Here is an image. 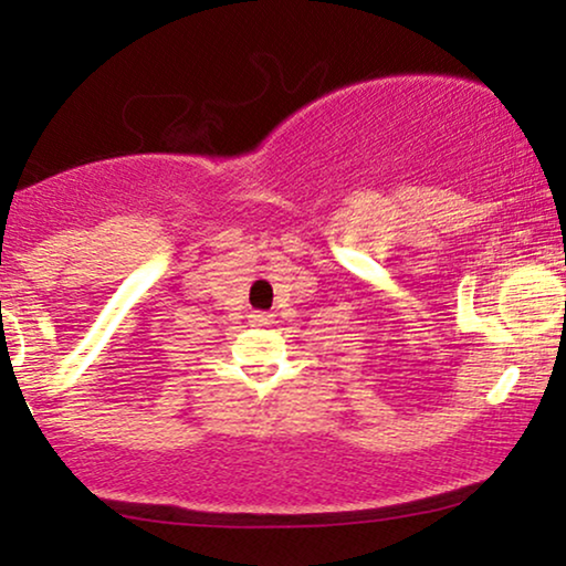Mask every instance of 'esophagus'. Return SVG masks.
Returning a JSON list of instances; mask_svg holds the SVG:
<instances>
[{
    "instance_id": "34e87169",
    "label": "esophagus",
    "mask_w": 566,
    "mask_h": 566,
    "mask_svg": "<svg viewBox=\"0 0 566 566\" xmlns=\"http://www.w3.org/2000/svg\"><path fill=\"white\" fill-rule=\"evenodd\" d=\"M250 319H252V324H258V327H268V324H273V314H270V312H252Z\"/></svg>"
}]
</instances>
